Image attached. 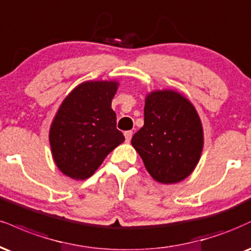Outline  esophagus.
<instances>
[{"label": "esophagus", "instance_id": "esophagus-1", "mask_svg": "<svg viewBox=\"0 0 251 251\" xmlns=\"http://www.w3.org/2000/svg\"><path fill=\"white\" fill-rule=\"evenodd\" d=\"M124 135H125L126 141H127V143H129V141H131V139H132V135H133V132H132V131H126L125 133H124Z\"/></svg>", "mask_w": 251, "mask_h": 251}]
</instances>
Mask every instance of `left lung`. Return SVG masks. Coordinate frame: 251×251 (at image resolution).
Returning a JSON list of instances; mask_svg holds the SVG:
<instances>
[{"label":"left lung","mask_w":251,"mask_h":251,"mask_svg":"<svg viewBox=\"0 0 251 251\" xmlns=\"http://www.w3.org/2000/svg\"><path fill=\"white\" fill-rule=\"evenodd\" d=\"M151 176L176 183L194 171L203 149V129L195 107L173 90H159L145 99L144 126L132 138Z\"/></svg>","instance_id":"obj_1"}]
</instances>
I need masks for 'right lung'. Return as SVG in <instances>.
Masks as SVG:
<instances>
[{
    "instance_id": "right-lung-1",
    "label": "right lung",
    "mask_w": 251,
    "mask_h": 251,
    "mask_svg": "<svg viewBox=\"0 0 251 251\" xmlns=\"http://www.w3.org/2000/svg\"><path fill=\"white\" fill-rule=\"evenodd\" d=\"M117 81H84L75 87L57 111L49 132L57 167L74 180L90 177L125 137L117 129L111 107Z\"/></svg>"
}]
</instances>
